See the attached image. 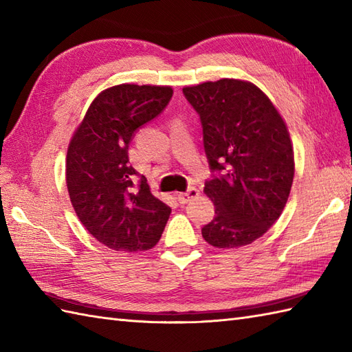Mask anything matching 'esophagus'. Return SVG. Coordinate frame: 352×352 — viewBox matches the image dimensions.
<instances>
[{"label": "esophagus", "instance_id": "34e87169", "mask_svg": "<svg viewBox=\"0 0 352 352\" xmlns=\"http://www.w3.org/2000/svg\"><path fill=\"white\" fill-rule=\"evenodd\" d=\"M198 195H199V192L195 188H190L188 192L178 193L177 199H178V203H180V204H186V203H189V201H192L193 198H197Z\"/></svg>", "mask_w": 352, "mask_h": 352}]
</instances>
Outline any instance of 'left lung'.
I'll list each match as a JSON object with an SVG mask.
<instances>
[{
	"label": "left lung",
	"mask_w": 352,
	"mask_h": 352,
	"mask_svg": "<svg viewBox=\"0 0 352 352\" xmlns=\"http://www.w3.org/2000/svg\"><path fill=\"white\" fill-rule=\"evenodd\" d=\"M203 125L204 149L219 177L206 183L214 218L201 230L216 248H239L280 218L295 175L294 146L284 119L260 89L221 78L183 87Z\"/></svg>",
	"instance_id": "1"
}]
</instances>
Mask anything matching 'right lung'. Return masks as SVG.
I'll return each instance as SVG.
<instances>
[{
    "label": "right lung",
    "instance_id": "add662e5",
    "mask_svg": "<svg viewBox=\"0 0 352 352\" xmlns=\"http://www.w3.org/2000/svg\"><path fill=\"white\" fill-rule=\"evenodd\" d=\"M170 86L118 85L91 102L66 154V186L80 222L115 251L151 250L160 241L170 207L155 198L129 160L134 131L168 106Z\"/></svg>",
    "mask_w": 352,
    "mask_h": 352
}]
</instances>
